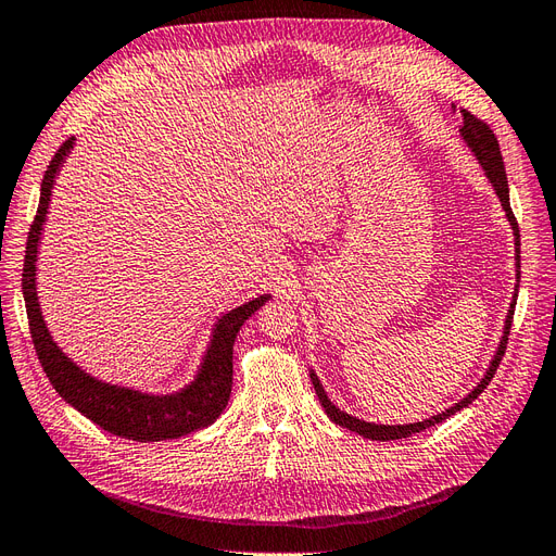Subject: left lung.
Masks as SVG:
<instances>
[{
	"label": "left lung",
	"instance_id": "1",
	"mask_svg": "<svg viewBox=\"0 0 556 556\" xmlns=\"http://www.w3.org/2000/svg\"><path fill=\"white\" fill-rule=\"evenodd\" d=\"M454 112H456V108H454ZM460 112H463L460 138H463L465 144L470 147V152L477 156L479 166L484 168V175H486V179L491 182L493 191H496V197L501 199V205H503V210H505V217H507L509 227H513V233H515V254H517V257H515V260H517L515 296H513V302H509V311H507V318H505V327H503V337H501V343H498V351H496V355H493L491 365H489L486 374L482 377V381H479L460 402H456L454 407H448V409H444L442 414H434V416H430V418H424V421L404 424V426H381V424H367V421H363V418H355V416H351V414H346V412H341V409L337 407V404L327 397L325 388H323V383H320V379H318V374H315V371L311 369V381H313V388H315V395H318L325 414H327L329 418H332V421H334L337 426H343V428H349V430H353V432H357V434H363V438H367V440L388 442V440L409 438V434L421 432V430H426V428H432L434 424H442L444 418L454 416V414L460 412L463 407H468V404H472V400H477L479 395L484 393V388L491 383L493 374H496V369H498V365H501V359H503V355H505V349H507V337H509V327H513V315H515V304H517V288H519V278H521V271H519V224H517V219H515V215H513V207H509L507 175H505V166H503V156H501V147H498L496 135H493V130H491L484 122H479V118L472 116L470 112H465V110H460Z\"/></svg>",
	"mask_w": 556,
	"mask_h": 556
}]
</instances>
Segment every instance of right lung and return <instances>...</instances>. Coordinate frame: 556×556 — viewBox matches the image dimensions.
<instances>
[{"mask_svg": "<svg viewBox=\"0 0 556 556\" xmlns=\"http://www.w3.org/2000/svg\"><path fill=\"white\" fill-rule=\"evenodd\" d=\"M74 138L65 140L51 159L47 173H43L39 207L25 248L23 296L39 363L53 383L55 393L79 414L91 418L102 430L135 442L177 440L182 434L217 421V416L227 409L233 383V341L238 337V329L243 327L254 311L262 308L271 299V294L254 296L252 302L219 315L197 377L185 388L175 390V393H142V390L114 386L91 377L53 341L37 296V257L43 222H47L49 215L53 182L65 159L70 156Z\"/></svg>", "mask_w": 556, "mask_h": 556, "instance_id": "add662e5", "label": "right lung"}]
</instances>
